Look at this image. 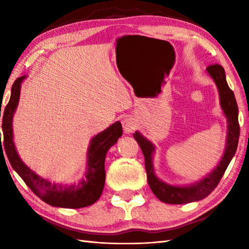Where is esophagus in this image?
Instances as JSON below:
<instances>
[{"label":"esophagus","mask_w":249,"mask_h":249,"mask_svg":"<svg viewBox=\"0 0 249 249\" xmlns=\"http://www.w3.org/2000/svg\"><path fill=\"white\" fill-rule=\"evenodd\" d=\"M122 125H123V128H124V133L125 134H131L136 128V121L128 116V118H126L122 122Z\"/></svg>","instance_id":"obj_1"}]
</instances>
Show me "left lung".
Masks as SVG:
<instances>
[{
    "instance_id": "1",
    "label": "left lung",
    "mask_w": 249,
    "mask_h": 249,
    "mask_svg": "<svg viewBox=\"0 0 249 249\" xmlns=\"http://www.w3.org/2000/svg\"><path fill=\"white\" fill-rule=\"evenodd\" d=\"M206 71L212 77L216 87H217L220 107L227 119V123H228L224 155L212 171L199 181L190 185H182L181 186V185H171L163 182L157 178L154 171V166H153V155L155 153V145L150 140H147L145 137L142 136L139 131H136L134 134V138L138 142L144 155L147 183H149L153 194L165 203L183 204L195 202V201L202 200L203 198L208 197L218 185L220 178H223L227 167L229 166L237 149L240 125L239 108H237L234 93L231 91L228 83H227L226 73L223 66L218 64L211 65L206 68Z\"/></svg>"
}]
</instances>
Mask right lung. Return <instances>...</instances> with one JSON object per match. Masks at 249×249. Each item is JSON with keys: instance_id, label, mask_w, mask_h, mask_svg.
<instances>
[{"instance_id": "1", "label": "right lung", "mask_w": 249, "mask_h": 249, "mask_svg": "<svg viewBox=\"0 0 249 249\" xmlns=\"http://www.w3.org/2000/svg\"><path fill=\"white\" fill-rule=\"evenodd\" d=\"M25 77L26 76L20 77L15 81L12 87L10 99L4 109L2 119L4 144L2 147V142L0 140V151L2 152L3 149H5L14 170L19 174L32 192L44 202L52 206L65 209H80L95 203L102 196L105 186L106 154L110 147L118 142V139L123 134L121 123L115 122L107 129L93 137L89 141L87 153V172L80 181L71 185L52 183L31 170L21 160L14 143L13 119L16 109L18 107L21 83L23 82Z\"/></svg>"}]
</instances>
